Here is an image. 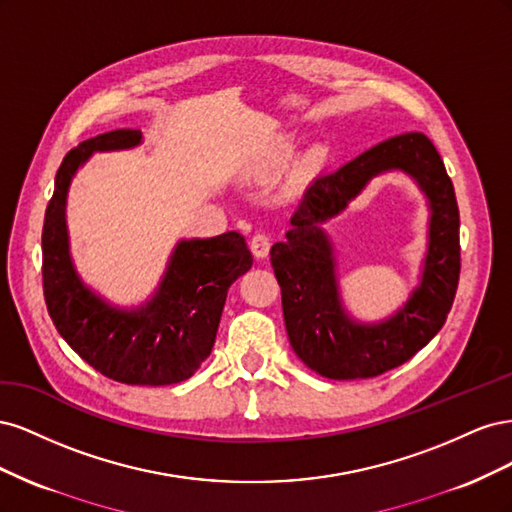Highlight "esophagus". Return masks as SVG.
I'll return each instance as SVG.
<instances>
[{
  "label": "esophagus",
  "mask_w": 512,
  "mask_h": 512,
  "mask_svg": "<svg viewBox=\"0 0 512 512\" xmlns=\"http://www.w3.org/2000/svg\"><path fill=\"white\" fill-rule=\"evenodd\" d=\"M269 247H271V239L267 235H262V232H256V235L250 239V250L256 258H267Z\"/></svg>",
  "instance_id": "esophagus-1"
}]
</instances>
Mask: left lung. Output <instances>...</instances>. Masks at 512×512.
Instances as JSON below:
<instances>
[{
    "label": "left lung",
    "mask_w": 512,
    "mask_h": 512,
    "mask_svg": "<svg viewBox=\"0 0 512 512\" xmlns=\"http://www.w3.org/2000/svg\"><path fill=\"white\" fill-rule=\"evenodd\" d=\"M408 174L428 198V252L409 301L384 321L361 323L341 299L334 246L321 228L384 172ZM292 350L331 380L376 378L425 348L446 322L459 282V209L440 153L421 132L399 134L320 175L290 218L286 241L271 247Z\"/></svg>",
    "instance_id": "8db88e82"
}]
</instances>
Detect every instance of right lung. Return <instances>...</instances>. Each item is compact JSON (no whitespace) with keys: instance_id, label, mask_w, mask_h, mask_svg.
I'll return each mask as SVG.
<instances>
[{"instance_id":"obj_1","label":"right lung","mask_w":512,"mask_h":512,"mask_svg":"<svg viewBox=\"0 0 512 512\" xmlns=\"http://www.w3.org/2000/svg\"><path fill=\"white\" fill-rule=\"evenodd\" d=\"M141 143V130H113L68 151L44 213L42 286L59 335L85 363L123 384L164 386L194 376L211 354L228 288L250 271L254 258L235 230L211 239H181L156 292L136 307L113 305L83 282L70 254V183L94 153Z\"/></svg>"}]
</instances>
